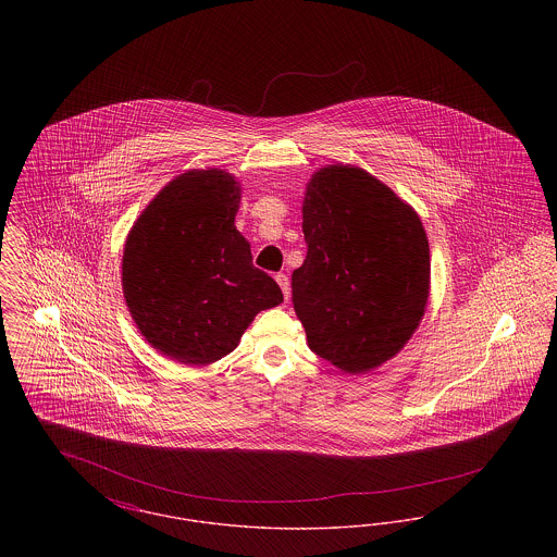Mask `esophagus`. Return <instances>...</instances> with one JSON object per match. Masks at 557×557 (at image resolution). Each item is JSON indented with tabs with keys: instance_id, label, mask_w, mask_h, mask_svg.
I'll list each match as a JSON object with an SVG mask.
<instances>
[{
	"instance_id": "esophagus-1",
	"label": "esophagus",
	"mask_w": 557,
	"mask_h": 557,
	"mask_svg": "<svg viewBox=\"0 0 557 557\" xmlns=\"http://www.w3.org/2000/svg\"><path fill=\"white\" fill-rule=\"evenodd\" d=\"M275 282L280 284V288L284 292V298L288 300V298H290V280H288V275H286V273H277V275H275Z\"/></svg>"
}]
</instances>
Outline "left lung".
<instances>
[{
  "label": "left lung",
  "instance_id": "1",
  "mask_svg": "<svg viewBox=\"0 0 557 557\" xmlns=\"http://www.w3.org/2000/svg\"><path fill=\"white\" fill-rule=\"evenodd\" d=\"M307 259L292 302L309 348L346 373L393 359L430 294L424 225L405 200L352 164L319 169L302 200Z\"/></svg>",
  "mask_w": 557,
  "mask_h": 557
}]
</instances>
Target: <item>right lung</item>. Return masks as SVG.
Wrapping results in <instances>:
<instances>
[{
    "instance_id": "right-lung-1",
    "label": "right lung",
    "mask_w": 557,
    "mask_h": 557,
    "mask_svg": "<svg viewBox=\"0 0 557 557\" xmlns=\"http://www.w3.org/2000/svg\"><path fill=\"white\" fill-rule=\"evenodd\" d=\"M239 191L221 169L186 171L160 189L125 242L129 313L141 336L177 363L219 361L259 311L284 300L234 225Z\"/></svg>"
}]
</instances>
